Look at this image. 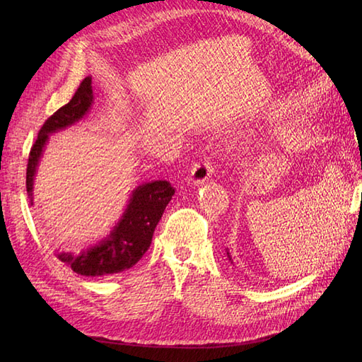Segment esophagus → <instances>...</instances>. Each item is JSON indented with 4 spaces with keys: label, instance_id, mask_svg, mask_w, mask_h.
<instances>
[{
    "label": "esophagus",
    "instance_id": "1",
    "mask_svg": "<svg viewBox=\"0 0 362 362\" xmlns=\"http://www.w3.org/2000/svg\"><path fill=\"white\" fill-rule=\"evenodd\" d=\"M211 172H213V166H211L210 160H204V161L196 163V164H193V168H192L189 182L194 184V185L204 184L205 181L210 180Z\"/></svg>",
    "mask_w": 362,
    "mask_h": 362
}]
</instances>
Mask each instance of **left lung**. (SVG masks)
<instances>
[{"label": "left lung", "mask_w": 362, "mask_h": 362, "mask_svg": "<svg viewBox=\"0 0 362 362\" xmlns=\"http://www.w3.org/2000/svg\"><path fill=\"white\" fill-rule=\"evenodd\" d=\"M361 169H362V164H361ZM226 255H228L229 261H231V262H233V258H231V255H229V252H226Z\"/></svg>", "instance_id": "1"}]
</instances>
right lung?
<instances>
[{
    "mask_svg": "<svg viewBox=\"0 0 362 362\" xmlns=\"http://www.w3.org/2000/svg\"><path fill=\"white\" fill-rule=\"evenodd\" d=\"M93 104L92 76H86L72 100L47 119L33 145L27 166V193L33 205V185L36 170L48 139L57 131L66 129L89 113ZM175 189L169 181L158 180L140 184L129 194L127 208L116 225L101 242L80 252L56 249V257L83 276L115 275L133 267L149 249L156 226L166 210Z\"/></svg>",
    "mask_w": 362,
    "mask_h": 362,
    "instance_id": "add662e5",
    "label": "right lung"
}]
</instances>
